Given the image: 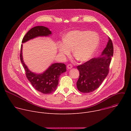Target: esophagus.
Returning <instances> with one entry per match:
<instances>
[{"label":"esophagus","mask_w":131,"mask_h":131,"mask_svg":"<svg viewBox=\"0 0 131 131\" xmlns=\"http://www.w3.org/2000/svg\"><path fill=\"white\" fill-rule=\"evenodd\" d=\"M67 67L68 69H71L72 68V65L71 64H68V65H67Z\"/></svg>","instance_id":"34e87169"}]
</instances>
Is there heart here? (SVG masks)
Segmentation results:
<instances>
[{
    "label": "heart",
    "mask_w": 131,
    "mask_h": 131,
    "mask_svg": "<svg viewBox=\"0 0 131 131\" xmlns=\"http://www.w3.org/2000/svg\"><path fill=\"white\" fill-rule=\"evenodd\" d=\"M99 42L97 35L93 32L74 30L68 32L63 42L58 44L60 53L69 55L72 50L73 57L80 62H85L95 51Z\"/></svg>",
    "instance_id": "obj_1"
}]
</instances>
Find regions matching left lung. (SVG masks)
<instances>
[{"mask_svg":"<svg viewBox=\"0 0 131 131\" xmlns=\"http://www.w3.org/2000/svg\"><path fill=\"white\" fill-rule=\"evenodd\" d=\"M113 54V44L109 38L106 47L102 52L103 56L91 59L77 67L79 71L77 86L80 92L91 93L100 87L109 73Z\"/></svg>","mask_w":131,"mask_h":131,"instance_id":"left-lung-1","label":"left lung"}]
</instances>
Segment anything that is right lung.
Returning a JSON list of instances; mask_svg holds the SVG:
<instances>
[{"label":"right lung","mask_w":131,"mask_h":131,"mask_svg":"<svg viewBox=\"0 0 131 131\" xmlns=\"http://www.w3.org/2000/svg\"><path fill=\"white\" fill-rule=\"evenodd\" d=\"M51 34V31L42 26H35L30 29L24 36L22 43L38 36H47ZM20 60L25 71L26 76L32 86L43 94H50L57 89L61 74L66 71V65L63 63H54L43 73L36 74L30 71L25 64L22 57V45L21 47Z\"/></svg>","instance_id":"obj_1"}]
</instances>
